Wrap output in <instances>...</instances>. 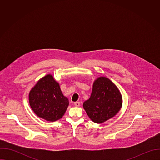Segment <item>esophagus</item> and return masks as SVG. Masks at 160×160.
<instances>
[{
    "label": "esophagus",
    "mask_w": 160,
    "mask_h": 160,
    "mask_svg": "<svg viewBox=\"0 0 160 160\" xmlns=\"http://www.w3.org/2000/svg\"><path fill=\"white\" fill-rule=\"evenodd\" d=\"M74 104H75V106H77V107H78V106H80V102L77 101V102H75L74 103Z\"/></svg>",
    "instance_id": "34e87169"
}]
</instances>
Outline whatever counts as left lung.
I'll return each instance as SVG.
<instances>
[{"label":"left lung","mask_w":160,"mask_h":160,"mask_svg":"<svg viewBox=\"0 0 160 160\" xmlns=\"http://www.w3.org/2000/svg\"><path fill=\"white\" fill-rule=\"evenodd\" d=\"M123 99L117 85L105 77L97 78L90 98L83 104L90 119L102 123L115 117L122 107Z\"/></svg>","instance_id":"1"}]
</instances>
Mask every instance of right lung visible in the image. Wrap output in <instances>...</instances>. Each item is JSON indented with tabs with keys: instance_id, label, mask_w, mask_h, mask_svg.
<instances>
[{
	"instance_id": "add662e5",
	"label": "right lung",
	"mask_w": 160,
	"mask_h": 160,
	"mask_svg": "<svg viewBox=\"0 0 160 160\" xmlns=\"http://www.w3.org/2000/svg\"><path fill=\"white\" fill-rule=\"evenodd\" d=\"M30 106L35 115L48 122L61 119L69 106L59 82L52 74L42 77L32 88L28 95Z\"/></svg>"
}]
</instances>
